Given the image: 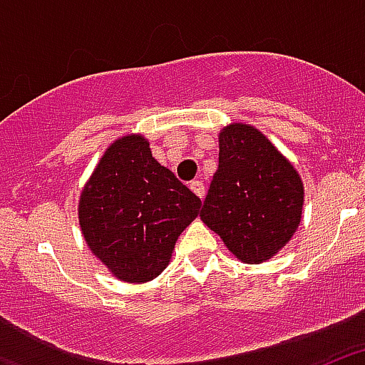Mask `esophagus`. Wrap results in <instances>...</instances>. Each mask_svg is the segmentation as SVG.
Here are the masks:
<instances>
[{"label": "esophagus", "mask_w": 365, "mask_h": 365, "mask_svg": "<svg viewBox=\"0 0 365 365\" xmlns=\"http://www.w3.org/2000/svg\"><path fill=\"white\" fill-rule=\"evenodd\" d=\"M190 188L197 193L201 199L205 197V185H202V180H192V182H190Z\"/></svg>", "instance_id": "1"}]
</instances>
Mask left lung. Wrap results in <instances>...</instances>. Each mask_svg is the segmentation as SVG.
Segmentation results:
<instances>
[{
	"label": "left lung",
	"instance_id": "left-lung-1",
	"mask_svg": "<svg viewBox=\"0 0 365 365\" xmlns=\"http://www.w3.org/2000/svg\"><path fill=\"white\" fill-rule=\"evenodd\" d=\"M303 185L265 135L247 124L219 135V168L201 219L247 263H261L292 237L302 221Z\"/></svg>",
	"mask_w": 365,
	"mask_h": 365
}]
</instances>
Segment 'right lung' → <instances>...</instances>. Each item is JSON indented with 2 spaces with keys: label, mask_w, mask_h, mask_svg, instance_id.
Returning a JSON list of instances; mask_svg holds the SVG:
<instances>
[{
  "label": "right lung",
  "mask_w": 365,
  "mask_h": 365,
  "mask_svg": "<svg viewBox=\"0 0 365 365\" xmlns=\"http://www.w3.org/2000/svg\"><path fill=\"white\" fill-rule=\"evenodd\" d=\"M201 199L151 157L140 135L113 143L80 195L83 237L118 279L157 278Z\"/></svg>",
  "instance_id": "right-lung-1"
}]
</instances>
